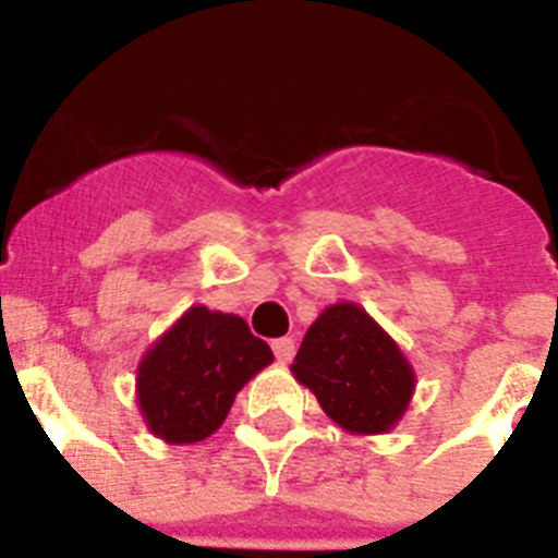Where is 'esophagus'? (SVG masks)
Here are the masks:
<instances>
[{
  "instance_id": "obj_1",
  "label": "esophagus",
  "mask_w": 558,
  "mask_h": 558,
  "mask_svg": "<svg viewBox=\"0 0 558 558\" xmlns=\"http://www.w3.org/2000/svg\"><path fill=\"white\" fill-rule=\"evenodd\" d=\"M274 354L279 363H290L295 354V340L293 338H279L274 340Z\"/></svg>"
}]
</instances>
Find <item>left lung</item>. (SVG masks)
<instances>
[{
	"label": "left lung",
	"mask_w": 558,
	"mask_h": 558,
	"mask_svg": "<svg viewBox=\"0 0 558 558\" xmlns=\"http://www.w3.org/2000/svg\"><path fill=\"white\" fill-rule=\"evenodd\" d=\"M290 372L352 436L393 430L416 391L405 352L354 302L329 304L315 318Z\"/></svg>",
	"instance_id": "obj_1"
}]
</instances>
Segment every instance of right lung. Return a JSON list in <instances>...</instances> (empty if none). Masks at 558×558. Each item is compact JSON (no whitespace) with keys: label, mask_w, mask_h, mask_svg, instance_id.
<instances>
[{"label":"right lung","mask_w":558,"mask_h":558,"mask_svg":"<svg viewBox=\"0 0 558 558\" xmlns=\"http://www.w3.org/2000/svg\"><path fill=\"white\" fill-rule=\"evenodd\" d=\"M270 363V347L240 315L195 304L140 360L136 405L153 436L195 445L223 425L236 391Z\"/></svg>","instance_id":"1"}]
</instances>
